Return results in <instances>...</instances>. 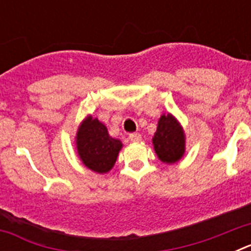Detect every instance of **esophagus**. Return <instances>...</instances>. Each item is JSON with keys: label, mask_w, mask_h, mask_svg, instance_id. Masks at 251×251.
<instances>
[{"label": "esophagus", "mask_w": 251, "mask_h": 251, "mask_svg": "<svg viewBox=\"0 0 251 251\" xmlns=\"http://www.w3.org/2000/svg\"><path fill=\"white\" fill-rule=\"evenodd\" d=\"M129 139L132 142H134V143H137V142L142 141V136L139 133H132V134H129Z\"/></svg>", "instance_id": "obj_1"}]
</instances>
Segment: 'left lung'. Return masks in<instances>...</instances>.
Instances as JSON below:
<instances>
[{"mask_svg": "<svg viewBox=\"0 0 251 251\" xmlns=\"http://www.w3.org/2000/svg\"><path fill=\"white\" fill-rule=\"evenodd\" d=\"M152 145L163 163L172 165L182 158L186 151L185 130L174 114L163 113L161 115Z\"/></svg>", "mask_w": 251, "mask_h": 251, "instance_id": "obj_1", "label": "left lung"}]
</instances>
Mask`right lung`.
<instances>
[{
    "instance_id": "add662e5",
    "label": "right lung",
    "mask_w": 251,
    "mask_h": 251,
    "mask_svg": "<svg viewBox=\"0 0 251 251\" xmlns=\"http://www.w3.org/2000/svg\"><path fill=\"white\" fill-rule=\"evenodd\" d=\"M77 156L86 168L97 174H106L114 166L123 147L119 139L109 136L105 124L88 115L81 121L75 136Z\"/></svg>"
}]
</instances>
